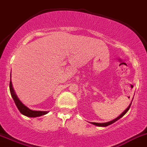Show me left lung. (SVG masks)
<instances>
[{
    "mask_svg": "<svg viewBox=\"0 0 147 147\" xmlns=\"http://www.w3.org/2000/svg\"><path fill=\"white\" fill-rule=\"evenodd\" d=\"M131 105H130V106L128 107H127V109H126L125 110L124 112H123V113H122L121 115H120V116H119L118 117H117V118H116V119H115V120H112V121H110V122H107V123H92V124L95 125H96V126H100V127H106V126H108V125H111V124H112V123H115V121H117V120H119V119H120V118H121V117H123V115H125V114L126 112H127V111H128V109H130V107H131Z\"/></svg>",
    "mask_w": 147,
    "mask_h": 147,
    "instance_id": "obj_1",
    "label": "left lung"
}]
</instances>
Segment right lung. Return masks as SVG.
Instances as JSON below:
<instances>
[{
    "label": "right lung",
    "instance_id": "add662e5",
    "mask_svg": "<svg viewBox=\"0 0 147 147\" xmlns=\"http://www.w3.org/2000/svg\"><path fill=\"white\" fill-rule=\"evenodd\" d=\"M9 88H10L11 95L13 101H14L15 105H16V106L17 107L18 109L20 110V112H21L22 115H25V116H27V117H40V116H42V115H44L48 113V112H45V111L31 110V109H30L29 108H27V107L24 106L22 103L19 100V98H17L16 95L15 94L14 90H13V87H12V83H11V80H10V84H9Z\"/></svg>",
    "mask_w": 147,
    "mask_h": 147
}]
</instances>
